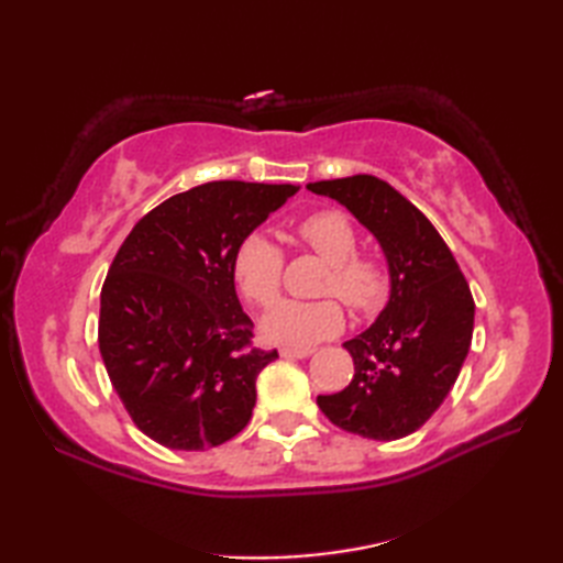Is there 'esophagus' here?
I'll list each match as a JSON object with an SVG mask.
<instances>
[{
    "label": "esophagus",
    "mask_w": 563,
    "mask_h": 563,
    "mask_svg": "<svg viewBox=\"0 0 563 563\" xmlns=\"http://www.w3.org/2000/svg\"><path fill=\"white\" fill-rule=\"evenodd\" d=\"M314 353V349H283L280 355L283 357H309Z\"/></svg>",
    "instance_id": "34e87169"
}]
</instances>
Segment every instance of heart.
Wrapping results in <instances>:
<instances>
[{"label": "heart", "instance_id": "b5f03b06", "mask_svg": "<svg viewBox=\"0 0 563 563\" xmlns=\"http://www.w3.org/2000/svg\"><path fill=\"white\" fill-rule=\"evenodd\" d=\"M297 234L329 261L321 290L339 295L355 312H373L385 300L387 275L382 263L373 256L357 254V234L353 222L339 210H319L297 222ZM283 251L271 239L254 232L239 244L234 254V283L246 300L256 305H271L280 292ZM343 307L327 300L302 302L283 300L263 317L261 331L271 343L288 349H307L324 341L343 329Z\"/></svg>", "mask_w": 563, "mask_h": 563}]
</instances>
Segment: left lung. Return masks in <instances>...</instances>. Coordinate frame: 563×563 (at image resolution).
<instances>
[{"label":"left lung","mask_w":563,"mask_h":563,"mask_svg":"<svg viewBox=\"0 0 563 563\" xmlns=\"http://www.w3.org/2000/svg\"><path fill=\"white\" fill-rule=\"evenodd\" d=\"M307 188L341 202L377 239L389 271L385 309L343 343L355 363L351 385L319 394V409L369 440L411 435L445 401L470 353V285L426 214L382 178L355 174Z\"/></svg>","instance_id":"1"}]
</instances>
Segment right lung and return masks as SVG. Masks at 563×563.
I'll return each instance as SVG.
<instances>
[{"instance_id": "obj_1", "label": "right lung", "mask_w": 563, "mask_h": 563, "mask_svg": "<svg viewBox=\"0 0 563 563\" xmlns=\"http://www.w3.org/2000/svg\"><path fill=\"white\" fill-rule=\"evenodd\" d=\"M300 186L210 181L142 218L101 290L99 351L133 423L164 448L208 450L242 433L256 377L278 351L251 349L239 244Z\"/></svg>"}]
</instances>
